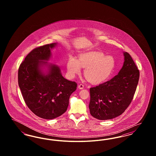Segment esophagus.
I'll list each match as a JSON object with an SVG mask.
<instances>
[{
	"mask_svg": "<svg viewBox=\"0 0 156 156\" xmlns=\"http://www.w3.org/2000/svg\"><path fill=\"white\" fill-rule=\"evenodd\" d=\"M84 88V85L83 84H79L78 85V88L80 89H83Z\"/></svg>",
	"mask_w": 156,
	"mask_h": 156,
	"instance_id": "34e87169",
	"label": "esophagus"
}]
</instances>
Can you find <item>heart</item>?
Wrapping results in <instances>:
<instances>
[{"instance_id":"obj_1","label":"heart","mask_w":156,"mask_h":156,"mask_svg":"<svg viewBox=\"0 0 156 156\" xmlns=\"http://www.w3.org/2000/svg\"><path fill=\"white\" fill-rule=\"evenodd\" d=\"M115 66V60L111 55H105L103 52L90 51L81 54L78 60L71 56L67 61L68 75L74 78L85 68L83 74L91 82L99 83L106 80Z\"/></svg>"}]
</instances>
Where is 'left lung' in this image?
<instances>
[{
  "mask_svg": "<svg viewBox=\"0 0 156 156\" xmlns=\"http://www.w3.org/2000/svg\"><path fill=\"white\" fill-rule=\"evenodd\" d=\"M118 74L109 81L90 88V115L99 120L115 118L125 111L133 98L139 70L128 52Z\"/></svg>",
  "mask_w": 156,
  "mask_h": 156,
  "instance_id": "left-lung-1",
  "label": "left lung"
}]
</instances>
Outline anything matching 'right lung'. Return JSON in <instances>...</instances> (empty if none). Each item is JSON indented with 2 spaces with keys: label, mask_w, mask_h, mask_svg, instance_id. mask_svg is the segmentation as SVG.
Listing matches in <instances>:
<instances>
[{
  "label": "right lung",
  "mask_w": 156,
  "mask_h": 156,
  "mask_svg": "<svg viewBox=\"0 0 156 156\" xmlns=\"http://www.w3.org/2000/svg\"><path fill=\"white\" fill-rule=\"evenodd\" d=\"M57 43L33 49L21 63L18 71V83L28 108L37 116L45 119L56 118L67 111L69 99L77 83L64 78L59 67L48 64L51 50ZM48 66L45 73L42 68Z\"/></svg>",
  "instance_id": "right-lung-1"
}]
</instances>
